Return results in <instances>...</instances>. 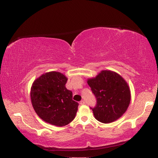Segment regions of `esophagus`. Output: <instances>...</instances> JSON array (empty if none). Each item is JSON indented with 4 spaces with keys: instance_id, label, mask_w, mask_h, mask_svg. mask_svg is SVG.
Wrapping results in <instances>:
<instances>
[{
    "instance_id": "1",
    "label": "esophagus",
    "mask_w": 158,
    "mask_h": 158,
    "mask_svg": "<svg viewBox=\"0 0 158 158\" xmlns=\"http://www.w3.org/2000/svg\"><path fill=\"white\" fill-rule=\"evenodd\" d=\"M85 102L84 101V100H81V101H80V105H85Z\"/></svg>"
}]
</instances>
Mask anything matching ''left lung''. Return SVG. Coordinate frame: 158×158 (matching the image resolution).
I'll return each mask as SVG.
<instances>
[{
  "instance_id": "obj_1",
  "label": "left lung",
  "mask_w": 158,
  "mask_h": 158,
  "mask_svg": "<svg viewBox=\"0 0 158 158\" xmlns=\"http://www.w3.org/2000/svg\"><path fill=\"white\" fill-rule=\"evenodd\" d=\"M87 83L97 100L93 110L95 118L104 123L115 122L128 107L131 94L130 87L123 77L111 70H102Z\"/></svg>"
}]
</instances>
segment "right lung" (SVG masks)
I'll return each instance as SVG.
<instances>
[{
    "instance_id": "right-lung-1",
    "label": "right lung",
    "mask_w": 158,
    "mask_h": 158,
    "mask_svg": "<svg viewBox=\"0 0 158 158\" xmlns=\"http://www.w3.org/2000/svg\"><path fill=\"white\" fill-rule=\"evenodd\" d=\"M67 80L62 73L51 71L35 79L31 87V102L36 114L58 127L71 122L78 110V102L73 100V92L65 86Z\"/></svg>"
}]
</instances>
